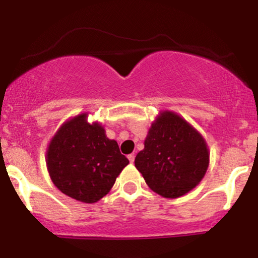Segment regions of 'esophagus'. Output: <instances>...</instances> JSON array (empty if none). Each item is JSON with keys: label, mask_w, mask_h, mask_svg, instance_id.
<instances>
[{"label": "esophagus", "mask_w": 258, "mask_h": 258, "mask_svg": "<svg viewBox=\"0 0 258 258\" xmlns=\"http://www.w3.org/2000/svg\"><path fill=\"white\" fill-rule=\"evenodd\" d=\"M135 154H130L128 156H127V158H128V160H130V162H131V164H133V161H135Z\"/></svg>", "instance_id": "esophagus-1"}]
</instances>
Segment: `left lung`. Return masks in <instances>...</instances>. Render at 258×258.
Here are the masks:
<instances>
[{"label":"left lung","mask_w":258,"mask_h":258,"mask_svg":"<svg viewBox=\"0 0 258 258\" xmlns=\"http://www.w3.org/2000/svg\"><path fill=\"white\" fill-rule=\"evenodd\" d=\"M210 164L206 141L188 121L173 111H160L137 154L135 165L153 191L179 198L205 176Z\"/></svg>","instance_id":"left-lung-1"}]
</instances>
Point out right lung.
<instances>
[{"label": "right lung", "instance_id": "right-lung-1", "mask_svg": "<svg viewBox=\"0 0 258 258\" xmlns=\"http://www.w3.org/2000/svg\"><path fill=\"white\" fill-rule=\"evenodd\" d=\"M87 117L82 112L59 127L47 148L46 164L61 193L94 204L110 191L130 161L117 142L106 137L104 127L97 121L90 123Z\"/></svg>", "mask_w": 258, "mask_h": 258}]
</instances>
